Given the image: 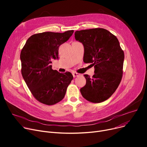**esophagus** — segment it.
<instances>
[{"label":"esophagus","mask_w":147,"mask_h":147,"mask_svg":"<svg viewBox=\"0 0 147 147\" xmlns=\"http://www.w3.org/2000/svg\"><path fill=\"white\" fill-rule=\"evenodd\" d=\"M73 76L74 78H76V77H78V76H80V74H79V73H75V72H74V73H73Z\"/></svg>","instance_id":"esophagus-1"}]
</instances>
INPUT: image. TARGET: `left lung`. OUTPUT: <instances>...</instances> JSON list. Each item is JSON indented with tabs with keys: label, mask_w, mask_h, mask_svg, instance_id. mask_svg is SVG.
<instances>
[{
	"label": "left lung",
	"mask_w": 147,
	"mask_h": 147,
	"mask_svg": "<svg viewBox=\"0 0 147 147\" xmlns=\"http://www.w3.org/2000/svg\"><path fill=\"white\" fill-rule=\"evenodd\" d=\"M76 40L82 43L84 52L83 61L92 63L95 74L84 76L86 85L80 89L82 95L93 103L109 99L120 83L123 76L125 54L117 38L102 28L76 31Z\"/></svg>",
	"instance_id": "left-lung-1"
}]
</instances>
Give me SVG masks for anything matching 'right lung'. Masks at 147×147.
Listing matches in <instances>:
<instances>
[{
    "label": "right lung",
    "instance_id": "right-lung-1",
    "mask_svg": "<svg viewBox=\"0 0 147 147\" xmlns=\"http://www.w3.org/2000/svg\"><path fill=\"white\" fill-rule=\"evenodd\" d=\"M74 32H43L30 36L22 48L21 74L33 96L43 104L54 105L63 99L73 79L70 72L60 73L52 69L51 60L58 58L61 45Z\"/></svg>",
    "mask_w": 147,
    "mask_h": 147
}]
</instances>
